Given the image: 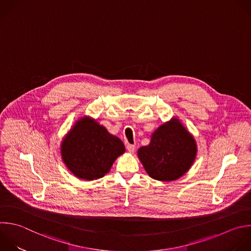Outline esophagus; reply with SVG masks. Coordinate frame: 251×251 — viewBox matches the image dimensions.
<instances>
[{"label":"esophagus","mask_w":251,"mask_h":251,"mask_svg":"<svg viewBox=\"0 0 251 251\" xmlns=\"http://www.w3.org/2000/svg\"><path fill=\"white\" fill-rule=\"evenodd\" d=\"M126 148H127V150H128L129 152H134V151H135V149H136L135 145H132V144H128Z\"/></svg>","instance_id":"esophagus-1"}]
</instances>
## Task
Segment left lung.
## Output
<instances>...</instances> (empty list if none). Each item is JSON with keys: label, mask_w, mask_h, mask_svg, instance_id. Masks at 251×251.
I'll return each instance as SVG.
<instances>
[{"label": "left lung", "mask_w": 251, "mask_h": 251, "mask_svg": "<svg viewBox=\"0 0 251 251\" xmlns=\"http://www.w3.org/2000/svg\"><path fill=\"white\" fill-rule=\"evenodd\" d=\"M196 152L193 136L178 119L173 118L152 133L150 144L138 150V157L151 178L173 181L189 171Z\"/></svg>", "instance_id": "left-lung-1"}]
</instances>
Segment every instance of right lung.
Wrapping results in <instances>:
<instances>
[{"instance_id":"right-lung-1","label":"right lung","mask_w":251,"mask_h":251,"mask_svg":"<svg viewBox=\"0 0 251 251\" xmlns=\"http://www.w3.org/2000/svg\"><path fill=\"white\" fill-rule=\"evenodd\" d=\"M64 163L77 178L95 180L104 176L125 151L123 142L90 117L75 121L61 144Z\"/></svg>"}]
</instances>
